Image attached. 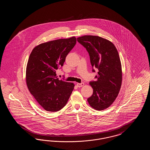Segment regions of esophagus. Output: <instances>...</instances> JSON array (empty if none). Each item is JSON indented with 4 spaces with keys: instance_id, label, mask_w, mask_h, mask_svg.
Listing matches in <instances>:
<instances>
[{
    "instance_id": "esophagus-1",
    "label": "esophagus",
    "mask_w": 150,
    "mask_h": 150,
    "mask_svg": "<svg viewBox=\"0 0 150 150\" xmlns=\"http://www.w3.org/2000/svg\"><path fill=\"white\" fill-rule=\"evenodd\" d=\"M76 85L78 86V87H81L83 86H84V83H76Z\"/></svg>"
}]
</instances>
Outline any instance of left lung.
Listing matches in <instances>:
<instances>
[{"label": "left lung", "instance_id": "obj_1", "mask_svg": "<svg viewBox=\"0 0 150 150\" xmlns=\"http://www.w3.org/2000/svg\"><path fill=\"white\" fill-rule=\"evenodd\" d=\"M89 53L91 64L98 70L96 81L89 83L93 94L88 98L91 107L101 111L110 107L119 93L122 83L120 57L114 44L98 36L84 35L77 38Z\"/></svg>", "mask_w": 150, "mask_h": 150}]
</instances>
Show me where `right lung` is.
<instances>
[{"label":"right lung","instance_id":"obj_1","mask_svg":"<svg viewBox=\"0 0 150 150\" xmlns=\"http://www.w3.org/2000/svg\"><path fill=\"white\" fill-rule=\"evenodd\" d=\"M76 43L75 36L42 43L33 50L28 62L26 80L29 92L43 108L56 112L66 105L74 84L59 80L56 70Z\"/></svg>","mask_w":150,"mask_h":150}]
</instances>
